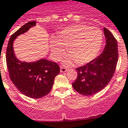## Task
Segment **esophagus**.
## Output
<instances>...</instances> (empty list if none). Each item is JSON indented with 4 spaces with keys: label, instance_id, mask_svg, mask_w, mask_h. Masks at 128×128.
Instances as JSON below:
<instances>
[{
    "label": "esophagus",
    "instance_id": "1",
    "mask_svg": "<svg viewBox=\"0 0 128 128\" xmlns=\"http://www.w3.org/2000/svg\"><path fill=\"white\" fill-rule=\"evenodd\" d=\"M67 71V69L64 67H60V72L62 73H64V72H66Z\"/></svg>",
    "mask_w": 128,
    "mask_h": 128
}]
</instances>
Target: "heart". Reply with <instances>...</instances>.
I'll return each instance as SVG.
<instances>
[{
  "instance_id": "heart-1",
  "label": "heart",
  "mask_w": 128,
  "mask_h": 128,
  "mask_svg": "<svg viewBox=\"0 0 128 128\" xmlns=\"http://www.w3.org/2000/svg\"><path fill=\"white\" fill-rule=\"evenodd\" d=\"M102 33L96 28L86 24H76L66 28L55 38H52L51 50L54 58L59 60L67 49L70 56L64 62L70 65L76 62L78 65L88 64L95 59L102 44Z\"/></svg>"
}]
</instances>
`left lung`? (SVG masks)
Here are the masks:
<instances>
[{"mask_svg":"<svg viewBox=\"0 0 128 128\" xmlns=\"http://www.w3.org/2000/svg\"><path fill=\"white\" fill-rule=\"evenodd\" d=\"M106 46L99 56L88 64L76 68L77 78L72 84L76 92L85 96L93 95L109 84L118 62L116 40L107 28H104Z\"/></svg>","mask_w":128,"mask_h":128,"instance_id":"8db88e82","label":"left lung"}]
</instances>
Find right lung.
I'll list each match as a JSON object with an SVG mask.
<instances>
[{
	"label": "right lung",
	"instance_id": "right-lung-1",
	"mask_svg": "<svg viewBox=\"0 0 128 128\" xmlns=\"http://www.w3.org/2000/svg\"><path fill=\"white\" fill-rule=\"evenodd\" d=\"M35 25L36 21L29 22L13 33L9 40L6 58L10 77L18 91L28 97L39 98L50 92L55 76L60 73L59 66L45 58L33 62H21L15 56L13 47L18 35Z\"/></svg>",
	"mask_w": 128,
	"mask_h": 128
}]
</instances>
